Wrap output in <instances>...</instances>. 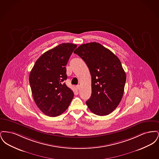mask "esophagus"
<instances>
[{
    "label": "esophagus",
    "mask_w": 159,
    "mask_h": 159,
    "mask_svg": "<svg viewBox=\"0 0 159 159\" xmlns=\"http://www.w3.org/2000/svg\"><path fill=\"white\" fill-rule=\"evenodd\" d=\"M80 85H77V86H76V89H77V90H79V89H80Z\"/></svg>",
    "instance_id": "1"
}]
</instances>
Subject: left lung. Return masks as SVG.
<instances>
[{"label":"left lung","instance_id":"left-lung-1","mask_svg":"<svg viewBox=\"0 0 159 159\" xmlns=\"http://www.w3.org/2000/svg\"><path fill=\"white\" fill-rule=\"evenodd\" d=\"M74 53L83 60L91 73L92 94L86 105L97 115L111 113L121 101L126 80L120 61L97 42L79 46Z\"/></svg>","mask_w":159,"mask_h":159}]
</instances>
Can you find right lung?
<instances>
[{"instance_id":"right-lung-1","label":"right lung","mask_w":159,"mask_h":159,"mask_svg":"<svg viewBox=\"0 0 159 159\" xmlns=\"http://www.w3.org/2000/svg\"><path fill=\"white\" fill-rule=\"evenodd\" d=\"M77 45L60 44L42 54L36 61L29 76L32 95L42 113L50 117L63 113L74 97L67 87L66 66Z\"/></svg>"}]
</instances>
